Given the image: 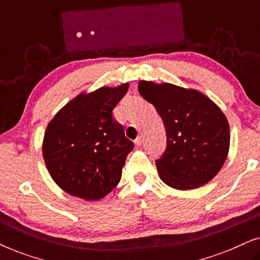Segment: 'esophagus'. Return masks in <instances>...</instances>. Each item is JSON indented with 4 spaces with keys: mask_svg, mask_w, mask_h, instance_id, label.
I'll return each mask as SVG.
<instances>
[{
    "mask_svg": "<svg viewBox=\"0 0 260 260\" xmlns=\"http://www.w3.org/2000/svg\"><path fill=\"white\" fill-rule=\"evenodd\" d=\"M142 142H143V140H142V136H140V137H137L136 140H135V144H136L137 147H140V145L142 144Z\"/></svg>",
    "mask_w": 260,
    "mask_h": 260,
    "instance_id": "esophagus-1",
    "label": "esophagus"
}]
</instances>
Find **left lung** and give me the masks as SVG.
Listing matches in <instances>:
<instances>
[{
	"mask_svg": "<svg viewBox=\"0 0 260 260\" xmlns=\"http://www.w3.org/2000/svg\"><path fill=\"white\" fill-rule=\"evenodd\" d=\"M138 91L155 106L166 127L167 148L156 159L159 177L175 189L204 186L226 161L230 126L225 115L197 90L142 80Z\"/></svg>",
	"mask_w": 260,
	"mask_h": 260,
	"instance_id": "8db88e82",
	"label": "left lung"
}]
</instances>
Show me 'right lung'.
<instances>
[{"mask_svg":"<svg viewBox=\"0 0 260 260\" xmlns=\"http://www.w3.org/2000/svg\"><path fill=\"white\" fill-rule=\"evenodd\" d=\"M127 88L129 84H122L80 93L49 122L42 155L52 179L66 193L99 200L119 183L134 143L112 111Z\"/></svg>","mask_w":260,"mask_h":260,"instance_id":"obj_1","label":"right lung"}]
</instances>
